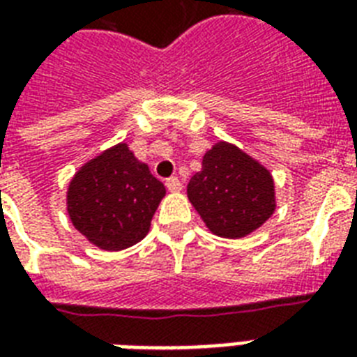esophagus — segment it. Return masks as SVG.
I'll return each mask as SVG.
<instances>
[{"mask_svg": "<svg viewBox=\"0 0 357 357\" xmlns=\"http://www.w3.org/2000/svg\"><path fill=\"white\" fill-rule=\"evenodd\" d=\"M167 189L172 190V192H178L181 190V181L178 178H168L167 179Z\"/></svg>", "mask_w": 357, "mask_h": 357, "instance_id": "1", "label": "esophagus"}]
</instances>
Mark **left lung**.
<instances>
[{"mask_svg":"<svg viewBox=\"0 0 357 357\" xmlns=\"http://www.w3.org/2000/svg\"><path fill=\"white\" fill-rule=\"evenodd\" d=\"M187 195L207 228L228 238L252 234L276 209L268 170L228 142H218L204 155Z\"/></svg>","mask_w":357,"mask_h":357,"instance_id":"obj_1","label":"left lung"}]
</instances>
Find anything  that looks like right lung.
Returning <instances> with one entry per match:
<instances>
[{"instance_id": "right-lung-1", "label": "right lung", "mask_w": 357, "mask_h": 357, "mask_svg": "<svg viewBox=\"0 0 357 357\" xmlns=\"http://www.w3.org/2000/svg\"><path fill=\"white\" fill-rule=\"evenodd\" d=\"M165 185L119 144L86 162L68 189L72 222L92 244L123 250L144 238Z\"/></svg>"}]
</instances>
